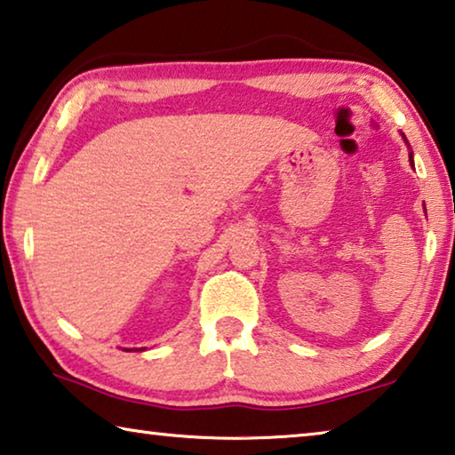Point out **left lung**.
Listing matches in <instances>:
<instances>
[{
	"label": "left lung",
	"mask_w": 455,
	"mask_h": 455,
	"mask_svg": "<svg viewBox=\"0 0 455 455\" xmlns=\"http://www.w3.org/2000/svg\"><path fill=\"white\" fill-rule=\"evenodd\" d=\"M409 160H411V164H413V157H411V156H409Z\"/></svg>",
	"instance_id": "obj_1"
}]
</instances>
